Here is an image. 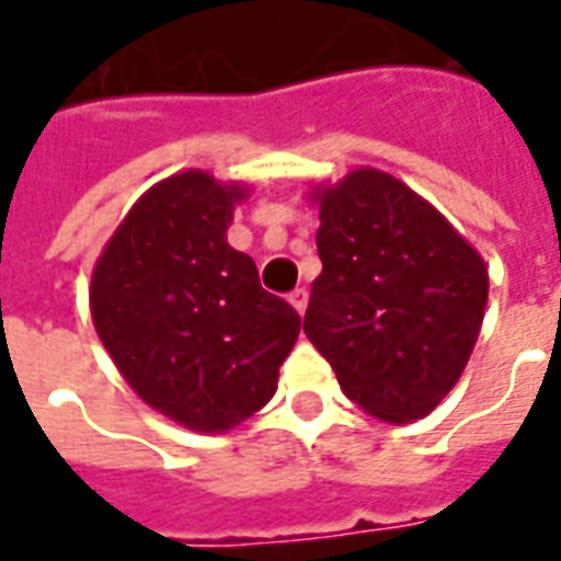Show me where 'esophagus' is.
<instances>
[{"label":"esophagus","instance_id":"34e87169","mask_svg":"<svg viewBox=\"0 0 561 561\" xmlns=\"http://www.w3.org/2000/svg\"><path fill=\"white\" fill-rule=\"evenodd\" d=\"M289 305H293L299 314H305V308H308V289H293V293H289Z\"/></svg>","mask_w":561,"mask_h":561}]
</instances>
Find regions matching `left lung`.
Instances as JSON below:
<instances>
[{"instance_id": "left-lung-1", "label": "left lung", "mask_w": 561, "mask_h": 561, "mask_svg": "<svg viewBox=\"0 0 561 561\" xmlns=\"http://www.w3.org/2000/svg\"><path fill=\"white\" fill-rule=\"evenodd\" d=\"M318 253L305 335L347 400L391 424L455 388L489 299L482 256L434 204L376 168L318 185Z\"/></svg>"}]
</instances>
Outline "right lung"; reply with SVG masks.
<instances>
[{"label": "right lung", "instance_id": "1", "mask_svg": "<svg viewBox=\"0 0 561 561\" xmlns=\"http://www.w3.org/2000/svg\"><path fill=\"white\" fill-rule=\"evenodd\" d=\"M243 198V185L204 170L173 173L130 207L91 274V318L118 373L201 434L231 431L272 400L302 327L226 241Z\"/></svg>", "mask_w": 561, "mask_h": 561}]
</instances>
